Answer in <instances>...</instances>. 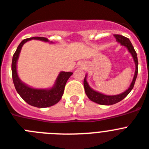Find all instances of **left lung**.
I'll return each mask as SVG.
<instances>
[{
    "instance_id": "obj_1",
    "label": "left lung",
    "mask_w": 149,
    "mask_h": 149,
    "mask_svg": "<svg viewBox=\"0 0 149 149\" xmlns=\"http://www.w3.org/2000/svg\"><path fill=\"white\" fill-rule=\"evenodd\" d=\"M113 36L117 39V42H120L121 45L125 46V47H127V49H128L129 52L132 54V57H133V60H134L135 64H136V71H135V75L134 77H133V79H132V82H131L130 86L128 89L127 91H125L124 92H123V93L120 94V95H104V94L96 92V91L92 89L88 86V82L86 81V77H85L83 84H84V88L86 95L88 96V98L91 101L95 102L97 104H102V105H111V104H114L120 102L123 98H126L128 95V94L131 92V90L133 88L136 77H137V74H138V58H137V54H136V51H135L134 47L132 46V43L130 42V39L124 37V36H120V35H113Z\"/></svg>"
}]
</instances>
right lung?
Returning <instances> with one entry per match:
<instances>
[{"mask_svg": "<svg viewBox=\"0 0 149 149\" xmlns=\"http://www.w3.org/2000/svg\"><path fill=\"white\" fill-rule=\"evenodd\" d=\"M37 39L48 42L47 38L44 37H32L22 40L21 43L17 47V51H15L12 60V77H13V84L17 92L20 95L21 98L24 100L26 103L36 107H47L54 105L59 102L62 98L64 92L65 85L68 79L70 77L72 72H61L56 79L55 84L49 89H39L33 88L26 86L25 83L19 79L17 72V62L19 55L20 53L22 45L29 40Z\"/></svg>", "mask_w": 149, "mask_h": 149, "instance_id": "right-lung-1", "label": "right lung"}]
</instances>
